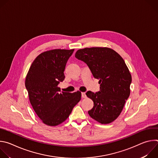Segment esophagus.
Listing matches in <instances>:
<instances>
[{"mask_svg": "<svg viewBox=\"0 0 158 158\" xmlns=\"http://www.w3.org/2000/svg\"><path fill=\"white\" fill-rule=\"evenodd\" d=\"M81 96L82 98H86V94H85V93H81Z\"/></svg>", "mask_w": 158, "mask_h": 158, "instance_id": "1", "label": "esophagus"}]
</instances>
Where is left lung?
I'll return each instance as SVG.
<instances>
[{"label": "left lung", "mask_w": 158, "mask_h": 158, "mask_svg": "<svg viewBox=\"0 0 158 158\" xmlns=\"http://www.w3.org/2000/svg\"><path fill=\"white\" fill-rule=\"evenodd\" d=\"M75 57L85 62L94 78L99 79L100 91L86 93L94 102L89 116L101 124H109L120 115L130 94L131 75L121 56L107 48L78 50Z\"/></svg>", "instance_id": "8db88e82"}]
</instances>
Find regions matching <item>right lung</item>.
I'll list each match as a JSON object with an SVG mask.
<instances>
[{
	"label": "right lung",
	"mask_w": 158,
	"mask_h": 158,
	"mask_svg": "<svg viewBox=\"0 0 158 158\" xmlns=\"http://www.w3.org/2000/svg\"><path fill=\"white\" fill-rule=\"evenodd\" d=\"M74 49H54L39 55L26 76L25 85L31 104L39 118L55 126L67 119L79 102L81 93L61 92L58 87L64 80L66 63Z\"/></svg>",
	"instance_id": "obj_1"
}]
</instances>
